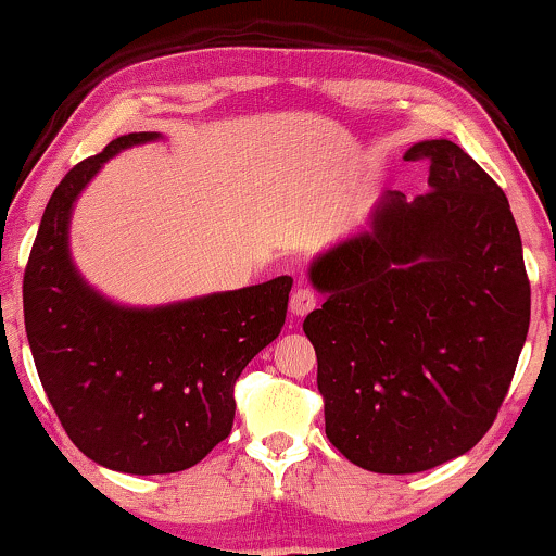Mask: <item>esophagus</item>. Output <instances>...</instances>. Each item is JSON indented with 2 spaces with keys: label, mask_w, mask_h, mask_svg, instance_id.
Returning <instances> with one entry per match:
<instances>
[{
  "label": "esophagus",
  "mask_w": 556,
  "mask_h": 556,
  "mask_svg": "<svg viewBox=\"0 0 556 556\" xmlns=\"http://www.w3.org/2000/svg\"><path fill=\"white\" fill-rule=\"evenodd\" d=\"M318 295L311 290V287H298L295 292H292V300H290V311L295 313V316H307L311 311H316L318 307Z\"/></svg>",
  "instance_id": "obj_1"
}]
</instances>
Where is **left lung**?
Segmentation results:
<instances>
[{
  "instance_id": "left-lung-1",
  "label": "left lung",
  "mask_w": 556,
  "mask_h": 556,
  "mask_svg": "<svg viewBox=\"0 0 556 556\" xmlns=\"http://www.w3.org/2000/svg\"><path fill=\"white\" fill-rule=\"evenodd\" d=\"M430 191H386L370 225L311 264L326 438L376 473H417L484 438L531 320L505 191L451 139L409 147Z\"/></svg>"
}]
</instances>
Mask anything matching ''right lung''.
Listing matches in <instances>:
<instances>
[{
	"label": "right lung",
	"mask_w": 556,
	"mask_h": 556,
	"mask_svg": "<svg viewBox=\"0 0 556 556\" xmlns=\"http://www.w3.org/2000/svg\"><path fill=\"white\" fill-rule=\"evenodd\" d=\"M134 131L77 163L49 204L23 279L25 331L59 422L105 469L176 473L232 430L236 380L279 337L292 277L157 307H124L85 282L70 256L77 197Z\"/></svg>",
	"instance_id": "1"
}]
</instances>
